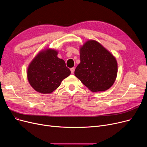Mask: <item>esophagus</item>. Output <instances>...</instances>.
Listing matches in <instances>:
<instances>
[{
	"label": "esophagus",
	"mask_w": 147,
	"mask_h": 147,
	"mask_svg": "<svg viewBox=\"0 0 147 147\" xmlns=\"http://www.w3.org/2000/svg\"><path fill=\"white\" fill-rule=\"evenodd\" d=\"M70 70H71V74H73L74 72V70H75V68H74V67H73V68H70Z\"/></svg>",
	"instance_id": "obj_1"
}]
</instances>
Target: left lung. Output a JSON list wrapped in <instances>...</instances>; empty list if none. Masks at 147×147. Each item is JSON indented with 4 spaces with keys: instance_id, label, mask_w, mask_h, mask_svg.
I'll use <instances>...</instances> for the list:
<instances>
[{
    "instance_id": "left-lung-1",
    "label": "left lung",
    "mask_w": 147,
    "mask_h": 147,
    "mask_svg": "<svg viewBox=\"0 0 147 147\" xmlns=\"http://www.w3.org/2000/svg\"><path fill=\"white\" fill-rule=\"evenodd\" d=\"M80 63L74 74L93 92L105 91L114 84L117 63L112 54L95 40H89L80 49Z\"/></svg>"
}]
</instances>
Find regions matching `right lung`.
<instances>
[{
  "label": "right lung",
  "mask_w": 147,
  "mask_h": 147,
  "mask_svg": "<svg viewBox=\"0 0 147 147\" xmlns=\"http://www.w3.org/2000/svg\"><path fill=\"white\" fill-rule=\"evenodd\" d=\"M57 55V51L46 49L37 54L28 66V80L39 93H52L71 73L65 61Z\"/></svg>",
  "instance_id": "1"
}]
</instances>
